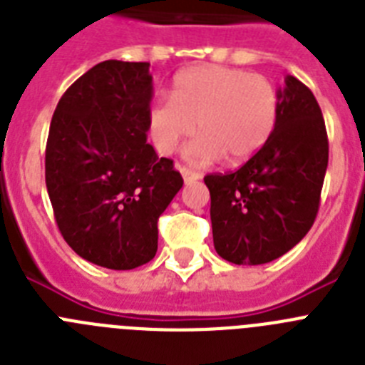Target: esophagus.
Masks as SVG:
<instances>
[{"label": "esophagus", "instance_id": "1", "mask_svg": "<svg viewBox=\"0 0 365 365\" xmlns=\"http://www.w3.org/2000/svg\"><path fill=\"white\" fill-rule=\"evenodd\" d=\"M180 175H182L186 185H192V182L201 179V175H199L197 172H192V170H188V168H180Z\"/></svg>", "mask_w": 365, "mask_h": 365}]
</instances>
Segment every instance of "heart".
<instances>
[{
	"label": "heart",
	"mask_w": 365,
	"mask_h": 365,
	"mask_svg": "<svg viewBox=\"0 0 365 365\" xmlns=\"http://www.w3.org/2000/svg\"><path fill=\"white\" fill-rule=\"evenodd\" d=\"M279 96L272 82L241 69L201 66L173 80L172 98L148 108V131L160 155H172L197 124L201 137L185 151L192 164L248 160L265 146L278 120Z\"/></svg>",
	"instance_id": "heart-1"
}]
</instances>
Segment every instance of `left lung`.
<instances>
[{
    "label": "left lung",
    "instance_id": "1",
    "mask_svg": "<svg viewBox=\"0 0 365 365\" xmlns=\"http://www.w3.org/2000/svg\"><path fill=\"white\" fill-rule=\"evenodd\" d=\"M278 96V120L265 146L237 172L205 177L215 252L235 265H263L289 252L320 206L329 163L322 109L291 74Z\"/></svg>",
    "mask_w": 365,
    "mask_h": 365
}]
</instances>
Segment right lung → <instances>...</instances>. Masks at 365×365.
Returning <instances> with one entry per match:
<instances>
[{"label": "right lung", "mask_w": 365, "mask_h": 365, "mask_svg": "<svg viewBox=\"0 0 365 365\" xmlns=\"http://www.w3.org/2000/svg\"><path fill=\"white\" fill-rule=\"evenodd\" d=\"M151 98L150 63L106 60L63 93L51 120L45 185L58 228L106 269L153 259L157 221L182 188L173 160L146 143Z\"/></svg>", "instance_id": "obj_1"}]
</instances>
